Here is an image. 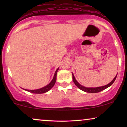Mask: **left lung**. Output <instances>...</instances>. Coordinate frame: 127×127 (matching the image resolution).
<instances>
[{
  "instance_id": "left-lung-1",
  "label": "left lung",
  "mask_w": 127,
  "mask_h": 127,
  "mask_svg": "<svg viewBox=\"0 0 127 127\" xmlns=\"http://www.w3.org/2000/svg\"><path fill=\"white\" fill-rule=\"evenodd\" d=\"M73 75V82L76 86L79 89H80L82 90L83 91L87 92V93H99V92L102 91V90L106 89V88H108L109 87H110L111 85H112L113 83H114V81H115V80L116 79V77H117V75L115 76V77L114 78L113 80L111 81L110 83H109L108 84L105 85L104 86H101V87H84L83 86H81L80 84H79V83L77 82V81L76 80L75 77H74V74L72 73Z\"/></svg>"
}]
</instances>
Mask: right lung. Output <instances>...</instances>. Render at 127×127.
Masks as SVG:
<instances>
[{"label":"right lung","mask_w":127,"mask_h":127,"mask_svg":"<svg viewBox=\"0 0 127 127\" xmlns=\"http://www.w3.org/2000/svg\"><path fill=\"white\" fill-rule=\"evenodd\" d=\"M59 68L57 69V70L55 71L54 76V77L53 80H52L51 82H50L49 84L48 85H47L46 86L44 87L39 88V89H37V90H27V89H24L26 90V91L30 92V93H34V94H43V93H45L46 92H47L49 91L50 89H51V88L54 86L55 81H56V79H57V72H58Z\"/></svg>","instance_id":"right-lung-1"}]
</instances>
